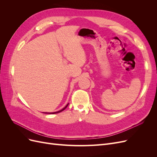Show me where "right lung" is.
I'll return each mask as SVG.
<instances>
[{
  "label": "right lung",
  "mask_w": 157,
  "mask_h": 157,
  "mask_svg": "<svg viewBox=\"0 0 157 157\" xmlns=\"http://www.w3.org/2000/svg\"><path fill=\"white\" fill-rule=\"evenodd\" d=\"M68 105H69V103L67 104V105H66L63 109H61V110H60V111H57V112H54V113H49V114H56V113H60V112H61V111H63V110H65V109L67 108V107L68 106Z\"/></svg>",
  "instance_id": "obj_1"
}]
</instances>
